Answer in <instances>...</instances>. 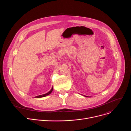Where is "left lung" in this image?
<instances>
[{"label":"left lung","instance_id":"left-lung-1","mask_svg":"<svg viewBox=\"0 0 131 131\" xmlns=\"http://www.w3.org/2000/svg\"><path fill=\"white\" fill-rule=\"evenodd\" d=\"M85 97H86V96H85Z\"/></svg>","mask_w":131,"mask_h":131}]
</instances>
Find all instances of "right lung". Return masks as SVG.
Here are the masks:
<instances>
[{"label": "right lung", "mask_w": 131, "mask_h": 131, "mask_svg": "<svg viewBox=\"0 0 131 131\" xmlns=\"http://www.w3.org/2000/svg\"><path fill=\"white\" fill-rule=\"evenodd\" d=\"M53 90V88H52V89H51V90L50 91L48 92V93H46V94H42V95H38V96H36V97H35L36 98H41V97H46V96L49 95V94H50L51 93V92Z\"/></svg>", "instance_id": "1"}]
</instances>
